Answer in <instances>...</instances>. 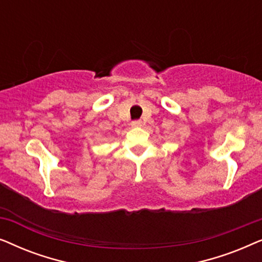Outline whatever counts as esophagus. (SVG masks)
<instances>
[{
  "label": "esophagus",
  "mask_w": 262,
  "mask_h": 262,
  "mask_svg": "<svg viewBox=\"0 0 262 262\" xmlns=\"http://www.w3.org/2000/svg\"><path fill=\"white\" fill-rule=\"evenodd\" d=\"M143 125V121L142 120H134L131 123V126L132 127H139V126H142Z\"/></svg>",
  "instance_id": "esophagus-1"
}]
</instances>
